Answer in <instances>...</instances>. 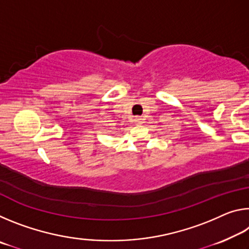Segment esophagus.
Here are the masks:
<instances>
[{
    "instance_id": "1",
    "label": "esophagus",
    "mask_w": 249,
    "mask_h": 249,
    "mask_svg": "<svg viewBox=\"0 0 249 249\" xmlns=\"http://www.w3.org/2000/svg\"><path fill=\"white\" fill-rule=\"evenodd\" d=\"M134 122H135V124H136V125L142 124V119H141V117H136Z\"/></svg>"
}]
</instances>
